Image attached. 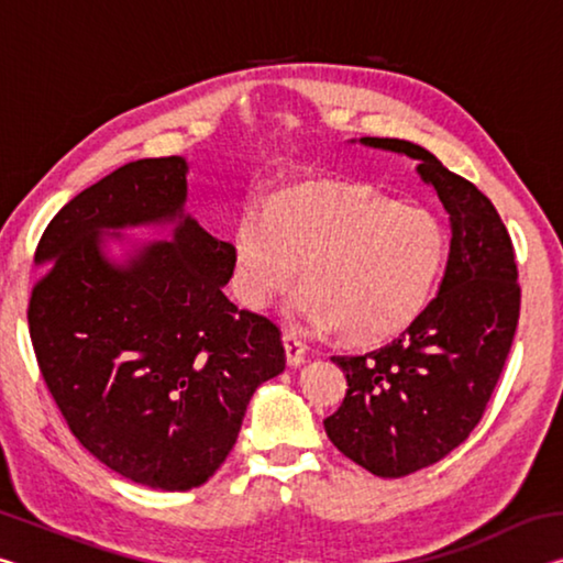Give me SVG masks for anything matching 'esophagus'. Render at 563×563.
I'll return each instance as SVG.
<instances>
[{
    "label": "esophagus",
    "mask_w": 563,
    "mask_h": 563,
    "mask_svg": "<svg viewBox=\"0 0 563 563\" xmlns=\"http://www.w3.org/2000/svg\"><path fill=\"white\" fill-rule=\"evenodd\" d=\"M283 345H285V357H288V365L290 367H298L305 362V342L295 335V332H283Z\"/></svg>",
    "instance_id": "esophagus-1"
}]
</instances>
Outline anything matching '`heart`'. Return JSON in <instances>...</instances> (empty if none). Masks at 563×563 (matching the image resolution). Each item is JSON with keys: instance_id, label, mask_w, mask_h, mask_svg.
<instances>
[{"instance_id": "obj_1", "label": "heart", "mask_w": 563, "mask_h": 563, "mask_svg": "<svg viewBox=\"0 0 563 563\" xmlns=\"http://www.w3.org/2000/svg\"><path fill=\"white\" fill-rule=\"evenodd\" d=\"M446 247L430 208L367 190L300 188L275 198L271 211L241 216L231 238L233 285L247 308H263L302 265L292 316L335 322L342 340L369 345L402 332L427 308Z\"/></svg>"}]
</instances>
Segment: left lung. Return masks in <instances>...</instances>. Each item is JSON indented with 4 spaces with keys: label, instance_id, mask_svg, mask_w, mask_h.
<instances>
[{
    "label": "left lung",
    "instance_id": "obj_1",
    "mask_svg": "<svg viewBox=\"0 0 563 563\" xmlns=\"http://www.w3.org/2000/svg\"><path fill=\"white\" fill-rule=\"evenodd\" d=\"M362 146L417 161V174L450 213V258L440 292L402 335L365 355H335L347 395L325 432L375 476H407L460 446L479 424L519 322L511 238L497 208L430 151L399 139Z\"/></svg>",
    "mask_w": 563,
    "mask_h": 563
}]
</instances>
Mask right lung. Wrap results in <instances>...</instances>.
I'll return each mask as SVG.
<instances>
[{
    "instance_id": "obj_1",
    "label": "right lung",
    "mask_w": 563,
    "mask_h": 563,
    "mask_svg": "<svg viewBox=\"0 0 563 563\" xmlns=\"http://www.w3.org/2000/svg\"><path fill=\"white\" fill-rule=\"evenodd\" d=\"M188 164L141 158L74 196L46 225L34 263L30 335L71 434L151 489L201 487L225 462L245 407L285 369L280 330L225 298L231 243L184 213ZM175 223V241L126 264L102 233ZM121 238V233H111Z\"/></svg>"
}]
</instances>
